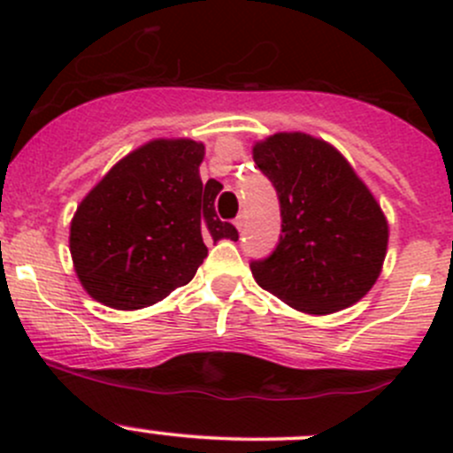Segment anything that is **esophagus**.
Wrapping results in <instances>:
<instances>
[{"mask_svg":"<svg viewBox=\"0 0 453 453\" xmlns=\"http://www.w3.org/2000/svg\"><path fill=\"white\" fill-rule=\"evenodd\" d=\"M234 226L239 227V232H243V227H245V214H239V217L234 219Z\"/></svg>","mask_w":453,"mask_h":453,"instance_id":"1","label":"esophagus"}]
</instances>
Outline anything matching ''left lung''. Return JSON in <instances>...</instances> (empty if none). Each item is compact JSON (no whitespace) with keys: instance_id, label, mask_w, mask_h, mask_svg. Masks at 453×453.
I'll return each mask as SVG.
<instances>
[{"instance_id":"1","label":"left lung","mask_w":453,"mask_h":453,"mask_svg":"<svg viewBox=\"0 0 453 453\" xmlns=\"http://www.w3.org/2000/svg\"><path fill=\"white\" fill-rule=\"evenodd\" d=\"M254 162L276 188L282 219L273 252L250 263L256 282L313 315L364 298L386 258L388 223L350 164L304 134L260 142Z\"/></svg>"}]
</instances>
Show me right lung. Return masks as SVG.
<instances>
[{
  "label": "right lung",
  "instance_id": "obj_1",
  "mask_svg": "<svg viewBox=\"0 0 453 453\" xmlns=\"http://www.w3.org/2000/svg\"><path fill=\"white\" fill-rule=\"evenodd\" d=\"M203 144L153 140L116 164L81 201L70 230L76 273L107 307H150L193 280L203 241L239 239L214 210L221 184L203 186Z\"/></svg>",
  "mask_w": 453,
  "mask_h": 453
}]
</instances>
